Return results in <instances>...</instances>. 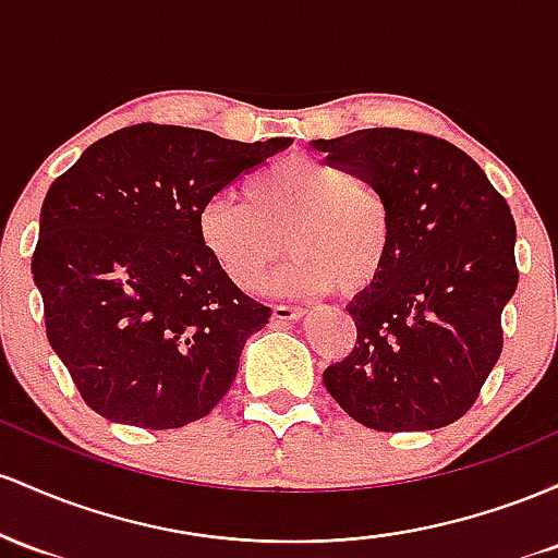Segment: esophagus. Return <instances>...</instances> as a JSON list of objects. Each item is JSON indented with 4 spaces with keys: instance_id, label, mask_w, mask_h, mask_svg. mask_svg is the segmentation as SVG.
Wrapping results in <instances>:
<instances>
[{
    "instance_id": "1",
    "label": "esophagus",
    "mask_w": 558,
    "mask_h": 558,
    "mask_svg": "<svg viewBox=\"0 0 558 558\" xmlns=\"http://www.w3.org/2000/svg\"><path fill=\"white\" fill-rule=\"evenodd\" d=\"M303 308L300 305H274V322H281V324H290V322H298V318H303Z\"/></svg>"
}]
</instances>
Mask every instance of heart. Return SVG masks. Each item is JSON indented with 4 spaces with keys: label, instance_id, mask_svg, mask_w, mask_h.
<instances>
[{
    "label": "heart",
    "instance_id": "1",
    "mask_svg": "<svg viewBox=\"0 0 558 558\" xmlns=\"http://www.w3.org/2000/svg\"><path fill=\"white\" fill-rule=\"evenodd\" d=\"M199 242L234 287L258 292L281 258L292 292L366 290L385 271L396 216L374 179L340 162L290 155L247 184V203L213 197L197 218Z\"/></svg>",
    "mask_w": 558,
    "mask_h": 558
}]
</instances>
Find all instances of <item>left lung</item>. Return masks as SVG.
<instances>
[{
  "label": "left lung",
  "instance_id": "obj_1",
  "mask_svg": "<svg viewBox=\"0 0 558 558\" xmlns=\"http://www.w3.org/2000/svg\"><path fill=\"white\" fill-rule=\"evenodd\" d=\"M327 160L374 179L396 216L385 271L348 305L355 345L324 385L377 432L453 424L504 350L500 313L517 290L509 203L464 149L405 129L316 140Z\"/></svg>",
  "mask_w": 558,
  "mask_h": 558
}]
</instances>
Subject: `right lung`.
<instances>
[{"instance_id":"obj_1","label":"right lung","mask_w":558,"mask_h":558,"mask_svg":"<svg viewBox=\"0 0 558 558\" xmlns=\"http://www.w3.org/2000/svg\"><path fill=\"white\" fill-rule=\"evenodd\" d=\"M284 147L287 136L231 142L136 123L94 142L52 181L31 271L49 345L99 416L179 429L227 396L271 308L205 253L197 218Z\"/></svg>"}]
</instances>
